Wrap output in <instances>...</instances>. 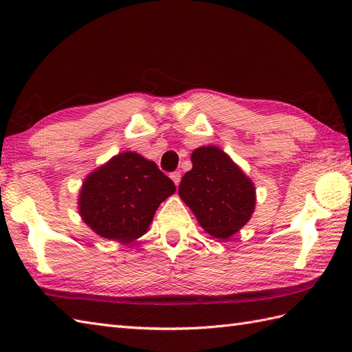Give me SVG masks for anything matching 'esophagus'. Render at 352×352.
I'll list each match as a JSON object with an SVG mask.
<instances>
[{"mask_svg": "<svg viewBox=\"0 0 352 352\" xmlns=\"http://www.w3.org/2000/svg\"><path fill=\"white\" fill-rule=\"evenodd\" d=\"M170 178H172V182L175 183V186H178V184H180V182H182V174H180V172H172Z\"/></svg>", "mask_w": 352, "mask_h": 352, "instance_id": "34e87169", "label": "esophagus"}]
</instances>
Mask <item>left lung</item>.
I'll list each match as a JSON object with an SVG mask.
<instances>
[{"label": "left lung", "mask_w": 352, "mask_h": 352, "mask_svg": "<svg viewBox=\"0 0 352 352\" xmlns=\"http://www.w3.org/2000/svg\"><path fill=\"white\" fill-rule=\"evenodd\" d=\"M190 160L192 169L182 178L178 195L207 234L228 241L251 219L256 186L227 153L214 145L197 148Z\"/></svg>", "instance_id": "8db88e82"}]
</instances>
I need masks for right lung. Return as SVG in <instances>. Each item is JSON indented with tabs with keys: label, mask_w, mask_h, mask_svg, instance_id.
I'll use <instances>...</instances> for the list:
<instances>
[{
	"label": "right lung",
	"mask_w": 352,
	"mask_h": 352,
	"mask_svg": "<svg viewBox=\"0 0 352 352\" xmlns=\"http://www.w3.org/2000/svg\"><path fill=\"white\" fill-rule=\"evenodd\" d=\"M174 192L175 184L154 162L125 151L85 178L78 212L94 233L126 245L146 233L155 210Z\"/></svg>",
	"instance_id": "add662e5"
}]
</instances>
